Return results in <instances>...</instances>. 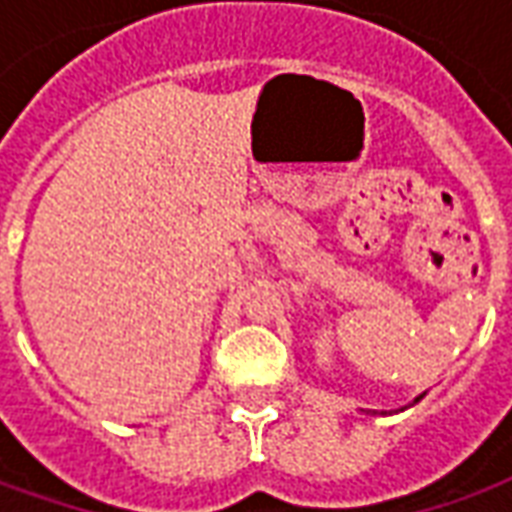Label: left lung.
Instances as JSON below:
<instances>
[{"label":"left lung","instance_id":"left-lung-1","mask_svg":"<svg viewBox=\"0 0 512 512\" xmlns=\"http://www.w3.org/2000/svg\"><path fill=\"white\" fill-rule=\"evenodd\" d=\"M419 397H422V395H419ZM419 397H417V400H414V403H419Z\"/></svg>","mask_w":512,"mask_h":512}]
</instances>
